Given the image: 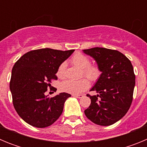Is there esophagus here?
Segmentation results:
<instances>
[{
  "mask_svg": "<svg viewBox=\"0 0 147 147\" xmlns=\"http://www.w3.org/2000/svg\"><path fill=\"white\" fill-rule=\"evenodd\" d=\"M73 96H74L78 98H81L84 96V94H73Z\"/></svg>",
  "mask_w": 147,
  "mask_h": 147,
  "instance_id": "esophagus-1",
  "label": "esophagus"
}]
</instances>
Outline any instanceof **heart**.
Returning <instances> with one entry per match:
<instances>
[{"label":"heart","instance_id":"1","mask_svg":"<svg viewBox=\"0 0 147 147\" xmlns=\"http://www.w3.org/2000/svg\"><path fill=\"white\" fill-rule=\"evenodd\" d=\"M73 65L82 69L83 74L91 81H96L101 75L99 67L95 65H90V60L86 56L81 53H76L71 59ZM66 64L62 62L59 65L57 71V76L62 79L65 76ZM89 86V82L87 79H81L79 80H67L61 84V90L62 91L70 93H79L87 89Z\"/></svg>","mask_w":147,"mask_h":147}]
</instances>
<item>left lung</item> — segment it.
<instances>
[{"instance_id": "obj_1", "label": "left lung", "mask_w": 147, "mask_h": 147, "mask_svg": "<svg viewBox=\"0 0 147 147\" xmlns=\"http://www.w3.org/2000/svg\"><path fill=\"white\" fill-rule=\"evenodd\" d=\"M83 52L95 59L102 72L90 89L98 94L87 95L91 103L85 114L94 124L112 125L124 117L132 104L136 85L132 63L116 50L96 47Z\"/></svg>"}]
</instances>
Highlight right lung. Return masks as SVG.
I'll return each instance as SVG.
<instances>
[{
	"mask_svg": "<svg viewBox=\"0 0 147 147\" xmlns=\"http://www.w3.org/2000/svg\"><path fill=\"white\" fill-rule=\"evenodd\" d=\"M74 50L41 49L28 51L14 65L10 90L14 107L30 125L44 128L51 125L62 113L65 102L71 95L60 93L52 98L45 95L57 71Z\"/></svg>",
	"mask_w": 147,
	"mask_h": 147,
	"instance_id": "1",
	"label": "right lung"
}]
</instances>
